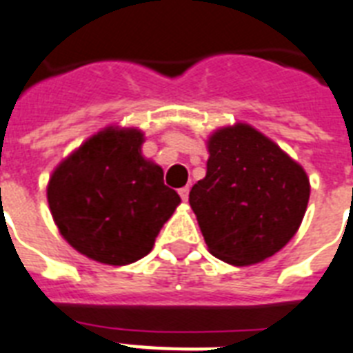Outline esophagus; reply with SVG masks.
<instances>
[{"instance_id":"1","label":"esophagus","mask_w":353,"mask_h":353,"mask_svg":"<svg viewBox=\"0 0 353 353\" xmlns=\"http://www.w3.org/2000/svg\"><path fill=\"white\" fill-rule=\"evenodd\" d=\"M188 192H190V188H188V187L179 188V196H181V200H183V201H187V200H188Z\"/></svg>"}]
</instances>
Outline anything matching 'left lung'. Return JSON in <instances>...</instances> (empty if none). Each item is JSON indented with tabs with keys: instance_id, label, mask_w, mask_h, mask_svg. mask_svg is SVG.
Wrapping results in <instances>:
<instances>
[{
	"instance_id": "left-lung-1",
	"label": "left lung",
	"mask_w": 353,
	"mask_h": 353,
	"mask_svg": "<svg viewBox=\"0 0 353 353\" xmlns=\"http://www.w3.org/2000/svg\"><path fill=\"white\" fill-rule=\"evenodd\" d=\"M205 177L188 203L209 252L233 266L263 263L300 230L311 185L300 163L250 123L207 139Z\"/></svg>"
}]
</instances>
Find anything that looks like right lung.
<instances>
[{
  "label": "right lung",
  "mask_w": 353,
  "mask_h": 353,
  "mask_svg": "<svg viewBox=\"0 0 353 353\" xmlns=\"http://www.w3.org/2000/svg\"><path fill=\"white\" fill-rule=\"evenodd\" d=\"M144 131L107 125L64 157L48 181L59 233L85 257L125 266L152 252L181 198L142 155Z\"/></svg>",
  "instance_id": "obj_1"
}]
</instances>
